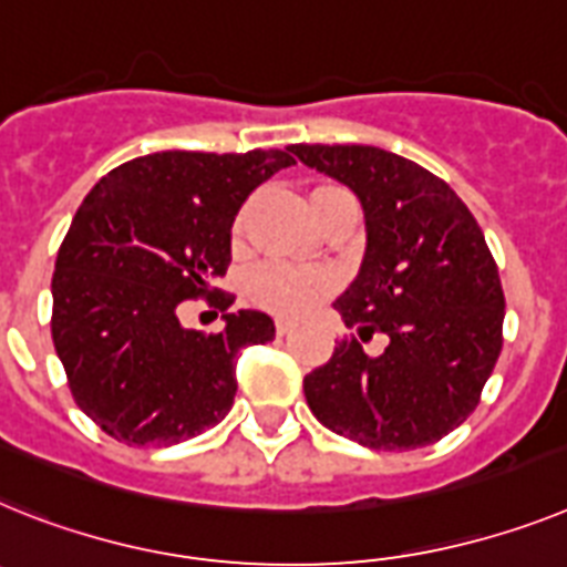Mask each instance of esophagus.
Segmentation results:
<instances>
[{
  "label": "esophagus",
  "mask_w": 567,
  "mask_h": 567,
  "mask_svg": "<svg viewBox=\"0 0 567 567\" xmlns=\"http://www.w3.org/2000/svg\"><path fill=\"white\" fill-rule=\"evenodd\" d=\"M295 327H298V321H292V318H278V321H275V332H278V336H287Z\"/></svg>",
  "instance_id": "obj_1"
}]
</instances>
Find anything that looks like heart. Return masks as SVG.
<instances>
[{"label": "heart", "mask_w": 567, "mask_h": 567, "mask_svg": "<svg viewBox=\"0 0 567 567\" xmlns=\"http://www.w3.org/2000/svg\"><path fill=\"white\" fill-rule=\"evenodd\" d=\"M251 301L266 307L278 316H301L309 307H316L323 295L336 289V275L327 269H312V266H295L284 260L258 266L249 275Z\"/></svg>", "instance_id": "1"}]
</instances>
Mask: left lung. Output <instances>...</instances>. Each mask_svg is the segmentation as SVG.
I'll return each mask as SVG.
<instances>
[{"label":"left lung","instance_id":"8db88e82","mask_svg":"<svg viewBox=\"0 0 567 567\" xmlns=\"http://www.w3.org/2000/svg\"><path fill=\"white\" fill-rule=\"evenodd\" d=\"M303 166L364 206L361 272L336 301L358 338L303 379L323 427L372 450L439 442L476 410L502 352L499 269L462 197L433 172L375 145H292ZM391 343L367 357L360 341Z\"/></svg>","mask_w":567,"mask_h":567}]
</instances>
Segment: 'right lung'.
Here are the masks:
<instances>
[{
	"label": "right lung",
	"mask_w": 567,
	"mask_h": 567,
	"mask_svg": "<svg viewBox=\"0 0 567 567\" xmlns=\"http://www.w3.org/2000/svg\"><path fill=\"white\" fill-rule=\"evenodd\" d=\"M287 152H157L111 168L76 209L56 255L51 336L76 408L128 447H168L217 424L237 393L235 358L275 338L258 309H237L212 280L231 264V224ZM206 297L227 327L179 323Z\"/></svg>",
	"instance_id": "1"
}]
</instances>
